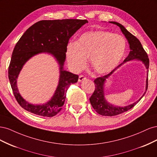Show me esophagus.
<instances>
[{"instance_id":"obj_1","label":"esophagus","mask_w":157,"mask_h":157,"mask_svg":"<svg viewBox=\"0 0 157 157\" xmlns=\"http://www.w3.org/2000/svg\"><path fill=\"white\" fill-rule=\"evenodd\" d=\"M86 78L84 76L80 75L79 77H78V82H82V81H83V80H86Z\"/></svg>"}]
</instances>
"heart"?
<instances>
[{"label": "heart", "instance_id": "obj_1", "mask_svg": "<svg viewBox=\"0 0 157 157\" xmlns=\"http://www.w3.org/2000/svg\"><path fill=\"white\" fill-rule=\"evenodd\" d=\"M126 50L125 38L106 31L83 33L77 42L66 46V57L69 67L79 72L87 64L90 57L92 68L99 74L111 72L120 63Z\"/></svg>", "mask_w": 157, "mask_h": 157}]
</instances>
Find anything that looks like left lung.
Returning <instances> with one entry per match:
<instances>
[{
	"instance_id": "8db88e82",
	"label": "left lung",
	"mask_w": 157,
	"mask_h": 157,
	"mask_svg": "<svg viewBox=\"0 0 157 157\" xmlns=\"http://www.w3.org/2000/svg\"><path fill=\"white\" fill-rule=\"evenodd\" d=\"M109 23H113L120 27V29L123 34L124 35L126 39L128 40V43L130 45V53L126 57V58L123 61V63L120 64L117 67L113 70L110 73L107 75L103 76L102 77H98L94 80L95 84V90L92 95V96L90 98V101L92 106L95 109L98 114L103 116H115L119 114H121L124 112H126L134 107L136 104L138 103L140 99L143 98L145 94L146 91L148 87V69L149 66V59L148 58L146 52L144 50L143 46H142L141 42L137 38L133 35L132 34L126 30V28L121 25V23H117L116 21H109ZM136 59L138 60H141L146 66L147 69V79H146V92L144 95L137 101L134 104H131L129 106L125 107H120L112 105L111 104L109 103L105 98V94H104V86L106 79L118 68H119L122 64L125 63L127 61Z\"/></svg>"
}]
</instances>
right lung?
<instances>
[{"mask_svg": "<svg viewBox=\"0 0 157 157\" xmlns=\"http://www.w3.org/2000/svg\"><path fill=\"white\" fill-rule=\"evenodd\" d=\"M86 23V20L77 19L42 20L31 26L21 36L12 52L8 78L14 96L22 108L36 115L47 117H54L61 110L67 88L78 79L77 75L63 69L66 46L70 38ZM41 53H50L55 57L60 67V79L51 100L42 105H35L22 98L17 88V79L26 61Z\"/></svg>", "mask_w": 157, "mask_h": 157, "instance_id": "right-lung-1", "label": "right lung"}]
</instances>
